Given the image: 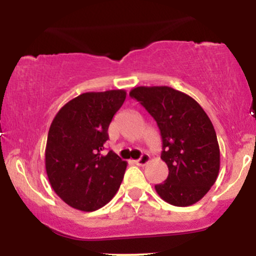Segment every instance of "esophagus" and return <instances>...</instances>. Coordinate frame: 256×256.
<instances>
[{"instance_id": "esophagus-1", "label": "esophagus", "mask_w": 256, "mask_h": 256, "mask_svg": "<svg viewBox=\"0 0 256 256\" xmlns=\"http://www.w3.org/2000/svg\"><path fill=\"white\" fill-rule=\"evenodd\" d=\"M149 161H150V156H149L148 154H143L138 160H134V162H136V165L138 166H144L149 162Z\"/></svg>"}]
</instances>
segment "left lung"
Here are the masks:
<instances>
[{
    "label": "left lung",
    "instance_id": "left-lung-1",
    "mask_svg": "<svg viewBox=\"0 0 256 256\" xmlns=\"http://www.w3.org/2000/svg\"><path fill=\"white\" fill-rule=\"evenodd\" d=\"M155 119L162 138L161 158L168 177L155 185L167 204L186 207L216 183L220 150L212 122L192 98L170 86H137L130 91Z\"/></svg>",
    "mask_w": 256,
    "mask_h": 256
}]
</instances>
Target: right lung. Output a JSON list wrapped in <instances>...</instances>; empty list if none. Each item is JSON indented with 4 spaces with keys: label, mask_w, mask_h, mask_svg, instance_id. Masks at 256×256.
I'll return each mask as SVG.
<instances>
[{
    "label": "right lung",
    "mask_w": 256,
    "mask_h": 256,
    "mask_svg": "<svg viewBox=\"0 0 256 256\" xmlns=\"http://www.w3.org/2000/svg\"><path fill=\"white\" fill-rule=\"evenodd\" d=\"M126 98L125 90L84 92L58 112L48 132L46 171L56 195L76 210L107 204L126 170L116 152L104 154L108 126Z\"/></svg>",
    "instance_id": "obj_1"
}]
</instances>
